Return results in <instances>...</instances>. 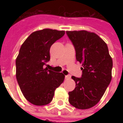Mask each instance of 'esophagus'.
Instances as JSON below:
<instances>
[{
    "label": "esophagus",
    "instance_id": "esophagus-1",
    "mask_svg": "<svg viewBox=\"0 0 123 123\" xmlns=\"http://www.w3.org/2000/svg\"><path fill=\"white\" fill-rule=\"evenodd\" d=\"M65 79H66V80H69V79H71V75H66L65 77Z\"/></svg>",
    "mask_w": 123,
    "mask_h": 123
}]
</instances>
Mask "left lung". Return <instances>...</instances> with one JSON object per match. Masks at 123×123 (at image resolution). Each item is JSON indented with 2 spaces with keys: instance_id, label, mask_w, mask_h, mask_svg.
Returning <instances> with one entry per match:
<instances>
[{
  "instance_id": "1",
  "label": "left lung",
  "mask_w": 123,
  "mask_h": 123,
  "mask_svg": "<svg viewBox=\"0 0 123 123\" xmlns=\"http://www.w3.org/2000/svg\"><path fill=\"white\" fill-rule=\"evenodd\" d=\"M66 34L82 66L81 78L71 77L76 86L68 93L69 102L78 109H90L99 102L111 82L112 59L106 43L94 32L83 30Z\"/></svg>"
}]
</instances>
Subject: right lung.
Instances as JSON below:
<instances>
[{"instance_id": "1", "label": "right lung", "mask_w": 123, "mask_h": 123, "mask_svg": "<svg viewBox=\"0 0 123 123\" xmlns=\"http://www.w3.org/2000/svg\"><path fill=\"white\" fill-rule=\"evenodd\" d=\"M64 31L44 29L32 32L20 47L16 59V77L24 97L37 106L50 103L55 90L64 82L62 73L46 68L50 47L64 35Z\"/></svg>"}]
</instances>
